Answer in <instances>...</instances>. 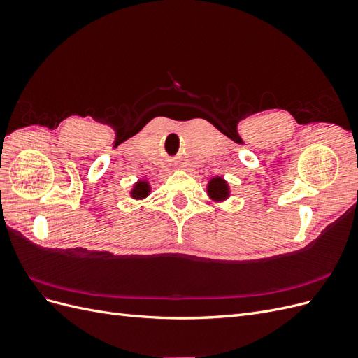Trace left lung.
Listing matches in <instances>:
<instances>
[{
    "label": "left lung",
    "mask_w": 358,
    "mask_h": 358,
    "mask_svg": "<svg viewBox=\"0 0 358 358\" xmlns=\"http://www.w3.org/2000/svg\"><path fill=\"white\" fill-rule=\"evenodd\" d=\"M208 192L213 200H224L229 197V187H227V183L221 178H215L209 183Z\"/></svg>",
    "instance_id": "left-lung-1"
}]
</instances>
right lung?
Returning a JSON list of instances; mask_svg holds the SVG:
<instances>
[{
    "label": "right lung",
    "instance_id": "obj_1",
    "mask_svg": "<svg viewBox=\"0 0 358 358\" xmlns=\"http://www.w3.org/2000/svg\"><path fill=\"white\" fill-rule=\"evenodd\" d=\"M149 185L146 182H138V183H136V187H134V189H133V192H131V197H134V199H143V197H146L148 194H149Z\"/></svg>",
    "mask_w": 358,
    "mask_h": 358
}]
</instances>
